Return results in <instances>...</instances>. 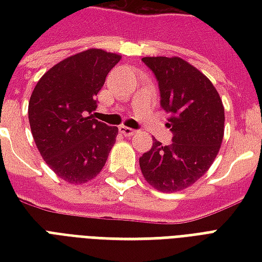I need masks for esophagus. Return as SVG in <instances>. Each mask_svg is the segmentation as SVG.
<instances>
[{"label": "esophagus", "mask_w": 262, "mask_h": 262, "mask_svg": "<svg viewBox=\"0 0 262 262\" xmlns=\"http://www.w3.org/2000/svg\"><path fill=\"white\" fill-rule=\"evenodd\" d=\"M119 132L122 135H125V136H133L136 130L135 129H132V127H127V126H120Z\"/></svg>", "instance_id": "esophagus-1"}]
</instances>
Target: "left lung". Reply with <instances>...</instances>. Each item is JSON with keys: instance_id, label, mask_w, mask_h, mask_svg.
Returning <instances> with one entry per match:
<instances>
[{"instance_id": "8db88e82", "label": "left lung", "mask_w": 262, "mask_h": 262, "mask_svg": "<svg viewBox=\"0 0 262 262\" xmlns=\"http://www.w3.org/2000/svg\"><path fill=\"white\" fill-rule=\"evenodd\" d=\"M159 81L172 143L153 146L139 159L144 180L161 192L191 187L209 170L225 135V108L213 84L180 57H143Z\"/></svg>"}]
</instances>
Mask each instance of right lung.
<instances>
[{
  "mask_svg": "<svg viewBox=\"0 0 262 262\" xmlns=\"http://www.w3.org/2000/svg\"><path fill=\"white\" fill-rule=\"evenodd\" d=\"M119 54L88 49L46 71L29 99V125L39 153L57 176L84 184L101 172L118 127L94 119L97 94Z\"/></svg>",
  "mask_w": 262,
  "mask_h": 262,
  "instance_id": "obj_1",
  "label": "right lung"
}]
</instances>
